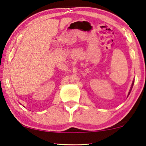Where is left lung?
<instances>
[{
    "label": "left lung",
    "instance_id": "left-lung-1",
    "mask_svg": "<svg viewBox=\"0 0 146 146\" xmlns=\"http://www.w3.org/2000/svg\"><path fill=\"white\" fill-rule=\"evenodd\" d=\"M134 81H133V82H132V85H131V87H130V91H129V93H128V96L129 95V94H130V92H131V91H132V87H133V85H134Z\"/></svg>",
    "mask_w": 146,
    "mask_h": 146
}]
</instances>
